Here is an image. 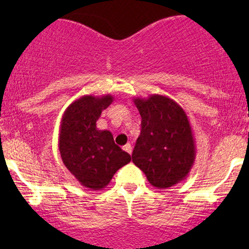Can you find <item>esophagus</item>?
<instances>
[{
  "mask_svg": "<svg viewBox=\"0 0 249 249\" xmlns=\"http://www.w3.org/2000/svg\"><path fill=\"white\" fill-rule=\"evenodd\" d=\"M123 149H124L126 153H129V154H131V153H132V147H131V144H130V143H126V144L123 147Z\"/></svg>",
  "mask_w": 249,
  "mask_h": 249,
  "instance_id": "esophagus-1",
  "label": "esophagus"
}]
</instances>
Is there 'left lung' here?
Returning a JSON list of instances; mask_svg holds the SVG:
<instances>
[{
	"mask_svg": "<svg viewBox=\"0 0 249 249\" xmlns=\"http://www.w3.org/2000/svg\"><path fill=\"white\" fill-rule=\"evenodd\" d=\"M134 104L142 125L132 152L134 164L158 189H166L185 179L196 157L187 113L164 95L135 97Z\"/></svg>",
	"mask_w": 249,
	"mask_h": 249,
	"instance_id": "8db88e82",
	"label": "left lung"
}]
</instances>
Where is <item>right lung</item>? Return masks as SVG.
Returning <instances> with one entry per match:
<instances>
[{
	"label": "right lung",
	"instance_id": "add662e5",
	"mask_svg": "<svg viewBox=\"0 0 249 249\" xmlns=\"http://www.w3.org/2000/svg\"><path fill=\"white\" fill-rule=\"evenodd\" d=\"M114 97L84 95L72 102L62 115L59 150L62 162L85 188L100 190L109 184L114 173L131 161L113 140L108 130H99L97 119Z\"/></svg>",
	"mask_w": 249,
	"mask_h": 249
}]
</instances>
